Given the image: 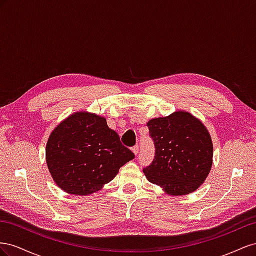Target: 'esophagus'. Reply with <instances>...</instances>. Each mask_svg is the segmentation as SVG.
Masks as SVG:
<instances>
[{
	"label": "esophagus",
	"mask_w": 256,
	"mask_h": 256,
	"mask_svg": "<svg viewBox=\"0 0 256 256\" xmlns=\"http://www.w3.org/2000/svg\"><path fill=\"white\" fill-rule=\"evenodd\" d=\"M132 151L134 152V154H135V156H137V154H138V151H140V147H138L137 144H136V146H134V147L132 148Z\"/></svg>",
	"instance_id": "34e87169"
}]
</instances>
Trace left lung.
<instances>
[{
  "instance_id": "obj_1",
  "label": "left lung",
  "mask_w": 256,
  "mask_h": 256,
  "mask_svg": "<svg viewBox=\"0 0 256 256\" xmlns=\"http://www.w3.org/2000/svg\"><path fill=\"white\" fill-rule=\"evenodd\" d=\"M147 126L156 154L144 168L146 178L170 195L194 192L212 166L214 144L206 126L182 110L151 119Z\"/></svg>"
}]
</instances>
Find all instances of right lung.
Wrapping results in <instances>:
<instances>
[{"instance_id":"right-lung-1","label":"right lung","mask_w":256,"mask_h":256,"mask_svg":"<svg viewBox=\"0 0 256 256\" xmlns=\"http://www.w3.org/2000/svg\"><path fill=\"white\" fill-rule=\"evenodd\" d=\"M135 158L106 119L96 114H70L51 132L46 162L56 186L74 195H89L110 182Z\"/></svg>"}]
</instances>
